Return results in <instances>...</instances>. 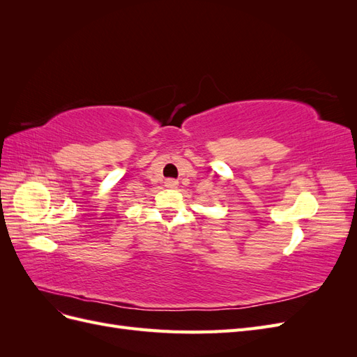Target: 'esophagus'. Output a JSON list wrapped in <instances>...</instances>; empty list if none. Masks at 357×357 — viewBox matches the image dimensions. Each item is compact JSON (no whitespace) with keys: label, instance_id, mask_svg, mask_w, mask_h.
<instances>
[{"label":"esophagus","instance_id":"1","mask_svg":"<svg viewBox=\"0 0 357 357\" xmlns=\"http://www.w3.org/2000/svg\"><path fill=\"white\" fill-rule=\"evenodd\" d=\"M177 185H178V181L176 178H167L165 180V186L168 189H174V188H177Z\"/></svg>","mask_w":357,"mask_h":357}]
</instances>
